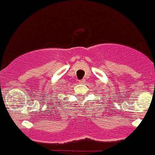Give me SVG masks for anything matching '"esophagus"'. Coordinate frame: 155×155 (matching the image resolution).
<instances>
[{
	"label": "esophagus",
	"mask_w": 155,
	"mask_h": 155,
	"mask_svg": "<svg viewBox=\"0 0 155 155\" xmlns=\"http://www.w3.org/2000/svg\"><path fill=\"white\" fill-rule=\"evenodd\" d=\"M79 83L80 84H84V83H85V80L84 79L81 80V81H79Z\"/></svg>",
	"instance_id": "obj_1"
}]
</instances>
